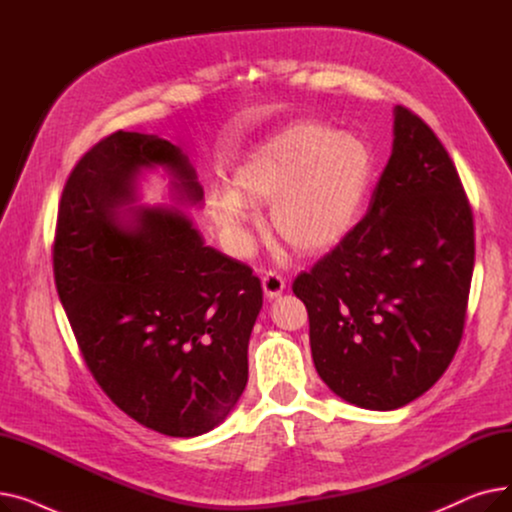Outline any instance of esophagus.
I'll return each mask as SVG.
<instances>
[{
	"label": "esophagus",
	"instance_id": "esophagus-1",
	"mask_svg": "<svg viewBox=\"0 0 512 512\" xmlns=\"http://www.w3.org/2000/svg\"><path fill=\"white\" fill-rule=\"evenodd\" d=\"M261 284H263V292H265L267 299L280 297V294H282L284 288H286L284 278H282L280 274H276V272H267V274L261 278Z\"/></svg>",
	"mask_w": 512,
	"mask_h": 512
}]
</instances>
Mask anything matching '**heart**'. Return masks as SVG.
Returning a JSON list of instances; mask_svg holds the SVG:
<instances>
[{
    "label": "heart",
    "mask_w": 512,
    "mask_h": 512,
    "mask_svg": "<svg viewBox=\"0 0 512 512\" xmlns=\"http://www.w3.org/2000/svg\"><path fill=\"white\" fill-rule=\"evenodd\" d=\"M371 176L373 153L363 139L321 122H297L245 157L232 188L215 186L209 209L234 253H245L251 242V205L267 203L278 238L299 253H319L355 228Z\"/></svg>",
    "instance_id": "obj_1"
}]
</instances>
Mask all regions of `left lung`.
Returning a JSON list of instances; mask_svg holds the SVG:
<instances>
[{
  "label": "left lung",
  "instance_id": "8db88e82",
  "mask_svg": "<svg viewBox=\"0 0 512 512\" xmlns=\"http://www.w3.org/2000/svg\"><path fill=\"white\" fill-rule=\"evenodd\" d=\"M473 211L440 139L394 107V145L365 218L303 272L319 378L351 405L392 411L432 388L461 344Z\"/></svg>",
  "mask_w": 512,
  "mask_h": 512
}]
</instances>
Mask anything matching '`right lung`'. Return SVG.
<instances>
[{"mask_svg":"<svg viewBox=\"0 0 512 512\" xmlns=\"http://www.w3.org/2000/svg\"><path fill=\"white\" fill-rule=\"evenodd\" d=\"M147 168L174 178L180 203H201L180 147L118 130L66 180L53 276L80 353L114 405L153 432L195 438L247 386L263 290L249 265L207 247L184 211L134 205Z\"/></svg>","mask_w":512,"mask_h":512,"instance_id":"1","label":"right lung"}]
</instances>
